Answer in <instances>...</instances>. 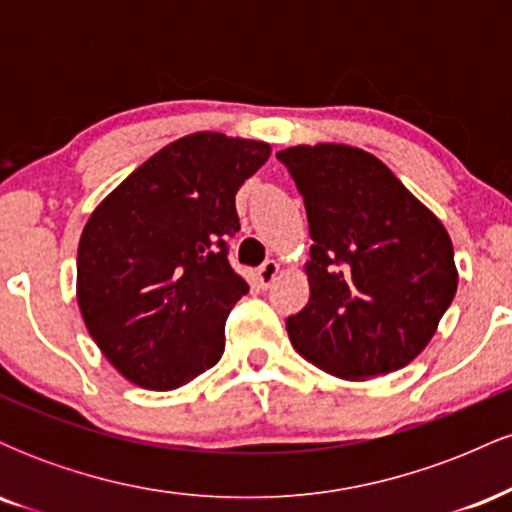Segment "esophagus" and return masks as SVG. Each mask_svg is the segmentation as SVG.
<instances>
[{"instance_id": "obj_1", "label": "esophagus", "mask_w": 512, "mask_h": 512, "mask_svg": "<svg viewBox=\"0 0 512 512\" xmlns=\"http://www.w3.org/2000/svg\"><path fill=\"white\" fill-rule=\"evenodd\" d=\"M276 274H279V264H276L274 260H267V262H264L262 267L257 269V272H255L257 281H260V286H262V289H267V286L272 284Z\"/></svg>"}]
</instances>
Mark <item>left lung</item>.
<instances>
[{
    "instance_id": "left-lung-1",
    "label": "left lung",
    "mask_w": 512,
    "mask_h": 512,
    "mask_svg": "<svg viewBox=\"0 0 512 512\" xmlns=\"http://www.w3.org/2000/svg\"><path fill=\"white\" fill-rule=\"evenodd\" d=\"M276 158L301 192L313 238L310 301L286 320L293 349L344 380L404 368L455 298L445 226L368 151L317 144Z\"/></svg>"
}]
</instances>
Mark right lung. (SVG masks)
I'll use <instances>...</instances> for the list:
<instances>
[{
    "label": "right lung",
    "instance_id": "add662e5",
    "mask_svg": "<svg viewBox=\"0 0 512 512\" xmlns=\"http://www.w3.org/2000/svg\"><path fill=\"white\" fill-rule=\"evenodd\" d=\"M272 146L219 132L163 146L98 204L76 257L86 330L129 383L175 390L219 363L248 284L228 264L236 192Z\"/></svg>",
    "mask_w": 512,
    "mask_h": 512
}]
</instances>
